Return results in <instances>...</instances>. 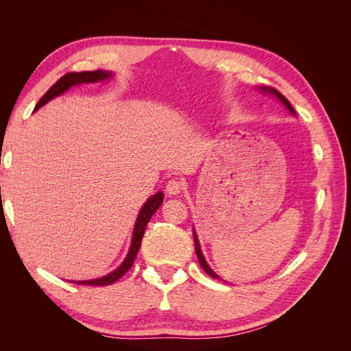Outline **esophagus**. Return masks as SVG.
Segmentation results:
<instances>
[{"mask_svg": "<svg viewBox=\"0 0 351 351\" xmlns=\"http://www.w3.org/2000/svg\"><path fill=\"white\" fill-rule=\"evenodd\" d=\"M182 190H183V183L180 182V180H177V178H171L167 183V186H165V192L169 196H176V195H178L180 192H182Z\"/></svg>", "mask_w": 351, "mask_h": 351, "instance_id": "obj_1", "label": "esophagus"}]
</instances>
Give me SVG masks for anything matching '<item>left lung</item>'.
<instances>
[{
    "label": "left lung",
    "instance_id": "obj_1",
    "mask_svg": "<svg viewBox=\"0 0 351 351\" xmlns=\"http://www.w3.org/2000/svg\"><path fill=\"white\" fill-rule=\"evenodd\" d=\"M263 92H268V93H271V95H275V97H277L284 105H285V108L289 110L291 114H295V111H294V108L291 107V104L289 102V99H287L282 93H280L277 89H274V88H267V86H262L261 88ZM193 239H195V249H196V256H197V259H199V263H200V267L204 268V271L209 275V277H212V278H219L218 275L212 271L210 268H209V265L206 263V261H205V258H204V253H202V250H200V244H199V239H197V236H196V231H195V228H193Z\"/></svg>",
    "mask_w": 351,
    "mask_h": 351
}]
</instances>
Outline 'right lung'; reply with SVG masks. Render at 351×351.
Wrapping results in <instances>:
<instances>
[{"instance_id": "add662e5", "label": "right lung", "mask_w": 351, "mask_h": 351, "mask_svg": "<svg viewBox=\"0 0 351 351\" xmlns=\"http://www.w3.org/2000/svg\"><path fill=\"white\" fill-rule=\"evenodd\" d=\"M111 77L110 71H104V70H95V71H80V73H67L62 76L61 79H58L52 86L48 89V92L39 99V102L36 104L35 111L39 110L40 107L54 99L56 97H60L61 93H64L67 89H70L74 84H80V83H95V82H101V80H107ZM164 200V193L158 192L154 196H151L149 199L146 200V204L142 206L139 215H137L136 224H134V230H133V239H132V244H130V250L127 253V256L124 259V262L120 265L119 268L114 269L112 272H110L108 275H105L102 278H97V280H89V281H71L76 282L80 285H110L112 282H115L119 278H121L123 275L132 268V265L136 259V254L141 249L142 244V239L145 234V230L147 222L151 221L152 215L156 212V209L161 206Z\"/></svg>"}]
</instances>
